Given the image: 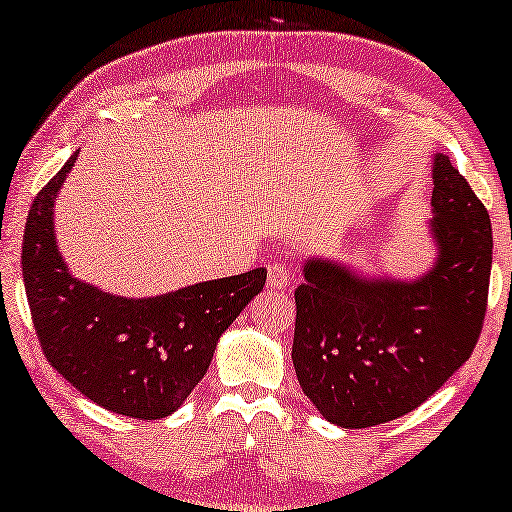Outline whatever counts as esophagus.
Listing matches in <instances>:
<instances>
[{
  "label": "esophagus",
  "mask_w": 512,
  "mask_h": 512,
  "mask_svg": "<svg viewBox=\"0 0 512 512\" xmlns=\"http://www.w3.org/2000/svg\"><path fill=\"white\" fill-rule=\"evenodd\" d=\"M291 282L289 270L284 265H270L268 268V289L270 291H284Z\"/></svg>",
  "instance_id": "1"
}]
</instances>
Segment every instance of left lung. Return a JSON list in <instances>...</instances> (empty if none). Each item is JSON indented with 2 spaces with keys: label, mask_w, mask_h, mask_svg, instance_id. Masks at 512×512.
<instances>
[{
  "label": "left lung",
  "mask_w": 512,
  "mask_h": 512,
  "mask_svg": "<svg viewBox=\"0 0 512 512\" xmlns=\"http://www.w3.org/2000/svg\"><path fill=\"white\" fill-rule=\"evenodd\" d=\"M431 268L366 275L324 256L303 263L293 368L321 417L366 429L408 415L471 356L487 310L492 223L443 153H433Z\"/></svg>",
  "instance_id": "1"
}]
</instances>
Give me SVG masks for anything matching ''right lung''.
<instances>
[{
    "instance_id": "add662e5",
    "label": "right lung",
    "mask_w": 512,
    "mask_h": 512,
    "mask_svg": "<svg viewBox=\"0 0 512 512\" xmlns=\"http://www.w3.org/2000/svg\"><path fill=\"white\" fill-rule=\"evenodd\" d=\"M72 158L34 198L23 237V282L46 359L116 415L163 419L191 396L216 342L263 291L265 268L149 298H125L72 275L55 240L53 207Z\"/></svg>"
}]
</instances>
